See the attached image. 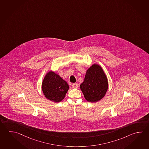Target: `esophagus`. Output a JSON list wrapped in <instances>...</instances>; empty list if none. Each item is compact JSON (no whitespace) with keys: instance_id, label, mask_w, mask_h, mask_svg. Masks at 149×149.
Instances as JSON below:
<instances>
[{"instance_id":"obj_1","label":"esophagus","mask_w":149,"mask_h":149,"mask_svg":"<svg viewBox=\"0 0 149 149\" xmlns=\"http://www.w3.org/2000/svg\"><path fill=\"white\" fill-rule=\"evenodd\" d=\"M79 87V84L77 83H73L72 84V88H77Z\"/></svg>"}]
</instances>
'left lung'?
Returning a JSON list of instances; mask_svg holds the SVG:
<instances>
[{
    "label": "left lung",
    "mask_w": 149,
    "mask_h": 149,
    "mask_svg": "<svg viewBox=\"0 0 149 149\" xmlns=\"http://www.w3.org/2000/svg\"><path fill=\"white\" fill-rule=\"evenodd\" d=\"M108 88V80L101 67L94 64L86 71L83 82L80 85L85 99L95 102L100 100Z\"/></svg>",
    "instance_id": "8db88e82"
}]
</instances>
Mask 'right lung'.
<instances>
[{
    "label": "right lung",
    "instance_id": "obj_1",
    "mask_svg": "<svg viewBox=\"0 0 149 149\" xmlns=\"http://www.w3.org/2000/svg\"><path fill=\"white\" fill-rule=\"evenodd\" d=\"M42 89L46 98L53 102H59L64 99L69 86L57 74L49 72L43 79Z\"/></svg>",
    "mask_w": 149,
    "mask_h": 149
}]
</instances>
